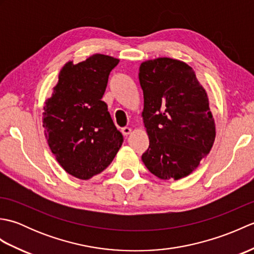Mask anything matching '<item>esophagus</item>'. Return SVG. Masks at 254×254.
<instances>
[{
    "label": "esophagus",
    "instance_id": "1",
    "mask_svg": "<svg viewBox=\"0 0 254 254\" xmlns=\"http://www.w3.org/2000/svg\"><path fill=\"white\" fill-rule=\"evenodd\" d=\"M132 133V128L131 127H123L122 128V134L124 136H127V135H130V134Z\"/></svg>",
    "mask_w": 254,
    "mask_h": 254
}]
</instances>
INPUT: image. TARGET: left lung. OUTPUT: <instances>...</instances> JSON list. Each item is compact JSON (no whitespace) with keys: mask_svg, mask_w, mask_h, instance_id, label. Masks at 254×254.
<instances>
[{"mask_svg":"<svg viewBox=\"0 0 254 254\" xmlns=\"http://www.w3.org/2000/svg\"><path fill=\"white\" fill-rule=\"evenodd\" d=\"M138 78L149 138L143 163L161 180L182 179L197 168L216 136L206 91L193 68L176 59L144 61Z\"/></svg>","mask_w":254,"mask_h":254,"instance_id":"8db88e82","label":"left lung"}]
</instances>
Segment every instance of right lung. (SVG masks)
Segmentation results:
<instances>
[{
	"label": "right lung",
	"instance_id": "right-lung-1",
	"mask_svg": "<svg viewBox=\"0 0 254 254\" xmlns=\"http://www.w3.org/2000/svg\"><path fill=\"white\" fill-rule=\"evenodd\" d=\"M118 63L119 59L100 53L76 64L68 61L45 102L42 127L48 145L59 165L80 180L104 171L123 143L101 100Z\"/></svg>",
	"mask_w": 254,
	"mask_h": 254
}]
</instances>
